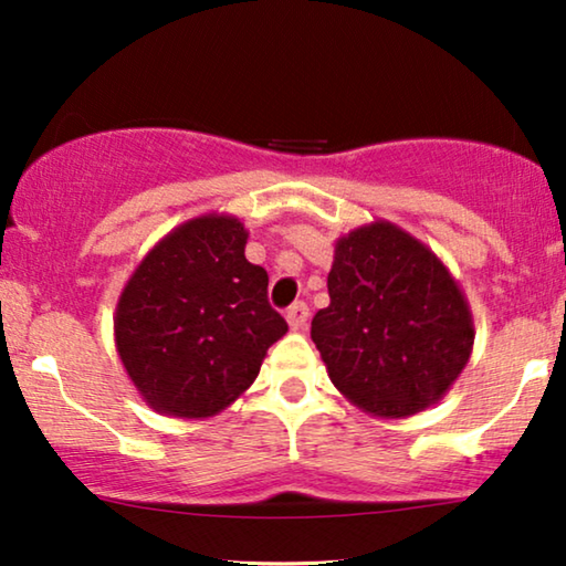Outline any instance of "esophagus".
<instances>
[{
    "label": "esophagus",
    "mask_w": 566,
    "mask_h": 566,
    "mask_svg": "<svg viewBox=\"0 0 566 566\" xmlns=\"http://www.w3.org/2000/svg\"><path fill=\"white\" fill-rule=\"evenodd\" d=\"M285 319H289V324H291V329H304L306 327V322H308V306L304 304V301H296V304H293L289 312H285Z\"/></svg>",
    "instance_id": "34e87169"
}]
</instances>
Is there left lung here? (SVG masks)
Returning a JSON list of instances; mask_svg holds the SVG:
<instances>
[{"label":"left lung","mask_w":566,"mask_h":566,"mask_svg":"<svg viewBox=\"0 0 566 566\" xmlns=\"http://www.w3.org/2000/svg\"><path fill=\"white\" fill-rule=\"evenodd\" d=\"M327 289L312 339L332 384L363 412L391 420L422 412L467 368L474 319L459 283L391 221L337 239Z\"/></svg>","instance_id":"obj_1"}]
</instances>
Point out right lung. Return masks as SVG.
<instances>
[{
    "label": "right lung",
    "instance_id": "1",
    "mask_svg": "<svg viewBox=\"0 0 566 566\" xmlns=\"http://www.w3.org/2000/svg\"><path fill=\"white\" fill-rule=\"evenodd\" d=\"M247 229L208 213L142 260L115 308L123 368L154 412L203 420L250 389L289 324L268 304L265 268L244 258Z\"/></svg>",
    "mask_w": 566,
    "mask_h": 566
}]
</instances>
